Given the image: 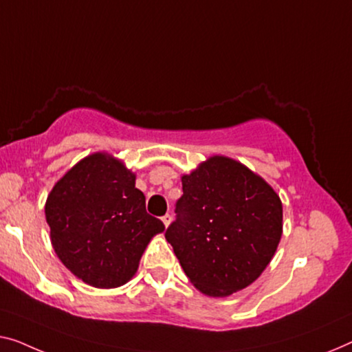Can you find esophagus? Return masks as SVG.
<instances>
[{"instance_id":"1","label":"esophagus","mask_w":352,"mask_h":352,"mask_svg":"<svg viewBox=\"0 0 352 352\" xmlns=\"http://www.w3.org/2000/svg\"><path fill=\"white\" fill-rule=\"evenodd\" d=\"M161 219H162V223H164V226L167 228V226H169V224H170V221H172V217H170L169 213H167V214H164V217H162Z\"/></svg>"}]
</instances>
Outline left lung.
<instances>
[{
  "mask_svg": "<svg viewBox=\"0 0 352 352\" xmlns=\"http://www.w3.org/2000/svg\"><path fill=\"white\" fill-rule=\"evenodd\" d=\"M182 185L177 219L166 230L182 269L206 296L242 291L258 280L280 243V196L228 156L201 162Z\"/></svg>",
  "mask_w": 352,
  "mask_h": 352,
  "instance_id": "8db88e82",
  "label": "left lung"
}]
</instances>
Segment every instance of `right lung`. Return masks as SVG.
Returning a JSON list of instances; mask_svg holds the SVG:
<instances>
[{"instance_id":"right-lung-1","label":"right lung","mask_w":352,"mask_h":352,"mask_svg":"<svg viewBox=\"0 0 352 352\" xmlns=\"http://www.w3.org/2000/svg\"><path fill=\"white\" fill-rule=\"evenodd\" d=\"M60 261L94 287H118L139 269L146 245L164 230L145 210L135 174L107 153H93L66 172L45 202Z\"/></svg>"}]
</instances>
